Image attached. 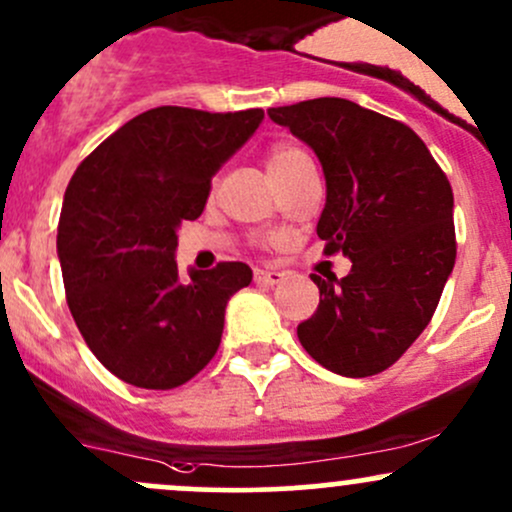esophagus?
Returning <instances> with one entry per match:
<instances>
[{
    "mask_svg": "<svg viewBox=\"0 0 512 512\" xmlns=\"http://www.w3.org/2000/svg\"><path fill=\"white\" fill-rule=\"evenodd\" d=\"M280 278H283V273L280 271H268V268H256L254 271V283L256 285H266V288H273V285L280 283Z\"/></svg>",
    "mask_w": 512,
    "mask_h": 512,
    "instance_id": "1",
    "label": "esophagus"
}]
</instances>
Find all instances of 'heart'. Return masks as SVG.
I'll return each mask as SVG.
<instances>
[{"label":"heart","mask_w":512,"mask_h":512,"mask_svg":"<svg viewBox=\"0 0 512 512\" xmlns=\"http://www.w3.org/2000/svg\"><path fill=\"white\" fill-rule=\"evenodd\" d=\"M300 158H305V153H302L298 146L276 144L271 148V153H268V170H271V175H276L280 170L293 166V163L300 161Z\"/></svg>","instance_id":"1"}]
</instances>
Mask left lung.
Wrapping results in <instances>:
<instances>
[{
    "label": "left lung",
    "mask_w": 512,
    "mask_h": 512,
    "mask_svg": "<svg viewBox=\"0 0 512 512\" xmlns=\"http://www.w3.org/2000/svg\"><path fill=\"white\" fill-rule=\"evenodd\" d=\"M268 117L315 151L327 183L317 236L351 261L342 280L310 276L320 305L298 324L300 344L339 376L386 371L430 324L452 276V185L410 126L356 102L320 97Z\"/></svg>",
    "instance_id": "obj_1"
}]
</instances>
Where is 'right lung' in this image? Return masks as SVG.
Segmentation results:
<instances>
[{"label": "right lung", "instance_id": "1", "mask_svg": "<svg viewBox=\"0 0 512 512\" xmlns=\"http://www.w3.org/2000/svg\"><path fill=\"white\" fill-rule=\"evenodd\" d=\"M261 122L263 109H148L75 170L58 224L68 307L124 383L178 388L217 354L227 302L254 273L232 261L180 280L178 229L200 217L217 170Z\"/></svg>", "mask_w": 512, "mask_h": 512}]
</instances>
